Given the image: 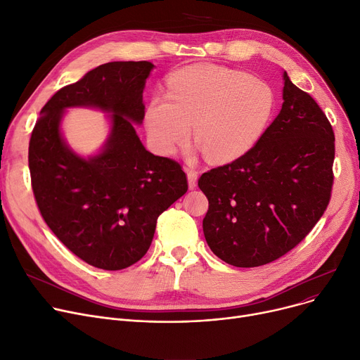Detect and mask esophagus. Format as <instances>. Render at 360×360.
Wrapping results in <instances>:
<instances>
[{"label":"esophagus","instance_id":"1","mask_svg":"<svg viewBox=\"0 0 360 360\" xmlns=\"http://www.w3.org/2000/svg\"><path fill=\"white\" fill-rule=\"evenodd\" d=\"M186 172V176H188V186L191 188V190H194V188L197 186V178H198V172L191 167H186L185 169Z\"/></svg>","mask_w":360,"mask_h":360}]
</instances>
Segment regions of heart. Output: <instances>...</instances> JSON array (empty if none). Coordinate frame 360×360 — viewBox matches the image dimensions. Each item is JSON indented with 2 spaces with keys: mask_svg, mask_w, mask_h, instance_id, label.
Returning <instances> with one entry per match:
<instances>
[{
  "mask_svg": "<svg viewBox=\"0 0 360 360\" xmlns=\"http://www.w3.org/2000/svg\"><path fill=\"white\" fill-rule=\"evenodd\" d=\"M274 93L250 74L221 65H193L169 80L167 98L155 96L146 109L150 144L160 155L194 139L205 158L232 162L250 151L274 112Z\"/></svg>",
  "mask_w": 360,
  "mask_h": 360,
  "instance_id": "obj_1",
  "label": "heart"
}]
</instances>
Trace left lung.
<instances>
[{
	"label": "left lung",
	"mask_w": 360,
	"mask_h": 360,
	"mask_svg": "<svg viewBox=\"0 0 360 360\" xmlns=\"http://www.w3.org/2000/svg\"><path fill=\"white\" fill-rule=\"evenodd\" d=\"M281 110L257 144L198 179L209 198L202 231L235 267H259L292 251L327 210L334 131L309 93L283 74Z\"/></svg>",
	"instance_id": "obj_1"
}]
</instances>
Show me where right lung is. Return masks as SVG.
<instances>
[{
  "mask_svg": "<svg viewBox=\"0 0 360 360\" xmlns=\"http://www.w3.org/2000/svg\"><path fill=\"white\" fill-rule=\"evenodd\" d=\"M153 67L148 61L99 65L56 91L32 131L29 169L37 209L74 255L102 270L141 259L158 217L188 191L182 166L147 151L132 124L144 118L143 90ZM71 105L112 113L101 155L83 160L60 139L62 112Z\"/></svg>",
  "mask_w": 360,
  "mask_h": 360,
  "instance_id": "add662e5",
  "label": "right lung"
}]
</instances>
